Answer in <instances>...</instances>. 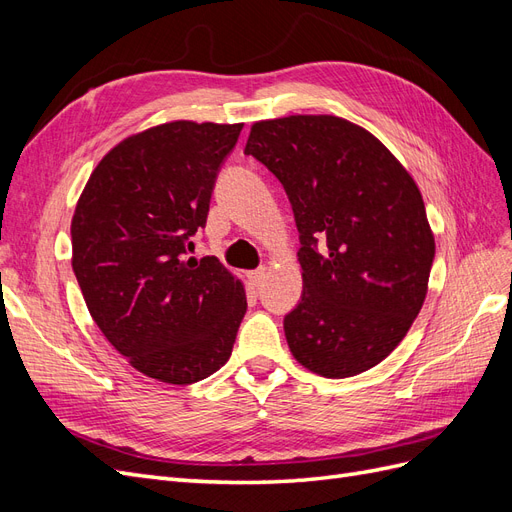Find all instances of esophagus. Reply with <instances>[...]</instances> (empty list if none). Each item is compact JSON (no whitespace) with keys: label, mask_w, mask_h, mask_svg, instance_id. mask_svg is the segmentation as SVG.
I'll return each instance as SVG.
<instances>
[{"label":"esophagus","mask_w":512,"mask_h":512,"mask_svg":"<svg viewBox=\"0 0 512 512\" xmlns=\"http://www.w3.org/2000/svg\"><path fill=\"white\" fill-rule=\"evenodd\" d=\"M265 275H267V269L265 267H258L256 271H250V273H247V280H250V284L252 286H260L262 282H265Z\"/></svg>","instance_id":"34e87169"}]
</instances>
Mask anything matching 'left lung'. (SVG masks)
<instances>
[{
  "label": "left lung",
  "mask_w": 512,
  "mask_h": 512,
  "mask_svg": "<svg viewBox=\"0 0 512 512\" xmlns=\"http://www.w3.org/2000/svg\"><path fill=\"white\" fill-rule=\"evenodd\" d=\"M245 153L280 179L299 230L292 356L324 378L378 365L421 312L436 256L414 179L374 134L333 115L258 121Z\"/></svg>",
  "instance_id": "left-lung-1"
}]
</instances>
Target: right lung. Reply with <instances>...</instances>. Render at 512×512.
Listing matches in <instances>:
<instances>
[{"label":"right lung","instance_id":"right-lung-1","mask_svg":"<svg viewBox=\"0 0 512 512\" xmlns=\"http://www.w3.org/2000/svg\"><path fill=\"white\" fill-rule=\"evenodd\" d=\"M243 123L170 121L100 160L72 218V269L91 318L141 374L192 384L232 352L247 301L215 256L190 258Z\"/></svg>","mask_w":512,"mask_h":512}]
</instances>
